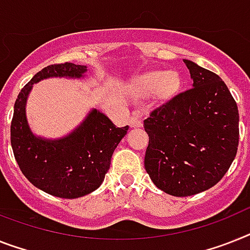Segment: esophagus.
<instances>
[{
    "instance_id": "1",
    "label": "esophagus",
    "mask_w": 250,
    "mask_h": 250,
    "mask_svg": "<svg viewBox=\"0 0 250 250\" xmlns=\"http://www.w3.org/2000/svg\"><path fill=\"white\" fill-rule=\"evenodd\" d=\"M130 126H131V127L142 126V120H140L138 116L133 115V116H131V119H130Z\"/></svg>"
}]
</instances>
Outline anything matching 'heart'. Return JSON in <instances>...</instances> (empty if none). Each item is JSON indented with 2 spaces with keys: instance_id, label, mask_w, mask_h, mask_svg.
<instances>
[{
  "instance_id": "1",
  "label": "heart",
  "mask_w": 250,
  "mask_h": 250,
  "mask_svg": "<svg viewBox=\"0 0 250 250\" xmlns=\"http://www.w3.org/2000/svg\"><path fill=\"white\" fill-rule=\"evenodd\" d=\"M143 88L147 92L157 90L162 96H170L179 88V78L174 73H158L149 74L143 80Z\"/></svg>"
}]
</instances>
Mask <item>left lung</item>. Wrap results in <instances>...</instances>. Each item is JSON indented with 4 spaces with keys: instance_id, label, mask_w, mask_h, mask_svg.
<instances>
[{
    "instance_id": "left-lung-1",
    "label": "left lung",
    "mask_w": 250,
    "mask_h": 250,
    "mask_svg": "<svg viewBox=\"0 0 250 250\" xmlns=\"http://www.w3.org/2000/svg\"><path fill=\"white\" fill-rule=\"evenodd\" d=\"M193 86L154 107L144 167L154 185L175 197L207 190L231 166L239 146V111L224 80L184 60Z\"/></svg>"
}]
</instances>
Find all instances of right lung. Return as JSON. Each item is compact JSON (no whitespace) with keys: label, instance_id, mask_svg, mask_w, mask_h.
<instances>
[{"label":"right lung","instance_id":"obj_1","mask_svg":"<svg viewBox=\"0 0 250 250\" xmlns=\"http://www.w3.org/2000/svg\"><path fill=\"white\" fill-rule=\"evenodd\" d=\"M86 66L73 62L53 63L24 85L14 106L11 147L24 176L41 190L60 198H79L102 184L111 157L129 126L116 127L103 113L94 110L73 134L49 142L36 138L28 126L25 102L33 84L49 76L80 78Z\"/></svg>","mask_w":250,"mask_h":250}]
</instances>
